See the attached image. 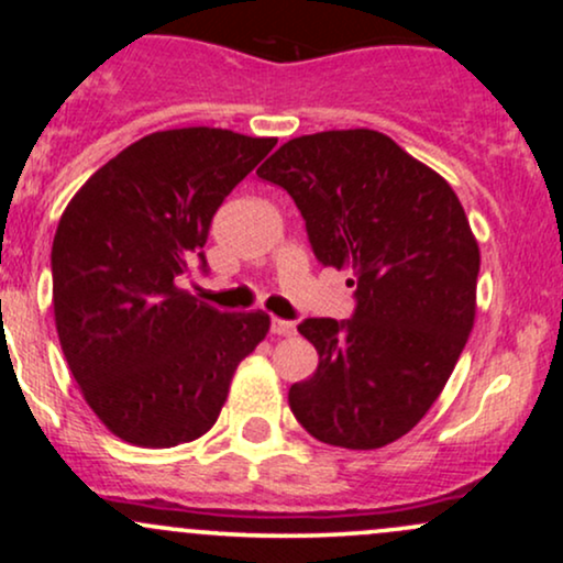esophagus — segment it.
<instances>
[{
  "label": "esophagus",
  "instance_id": "esophagus-1",
  "mask_svg": "<svg viewBox=\"0 0 563 563\" xmlns=\"http://www.w3.org/2000/svg\"><path fill=\"white\" fill-rule=\"evenodd\" d=\"M273 333L275 335H294L296 333V325L290 320H280V318H275L273 320Z\"/></svg>",
  "mask_w": 563,
  "mask_h": 563
}]
</instances>
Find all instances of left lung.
Returning <instances> with one entry per match:
<instances>
[{
  "mask_svg": "<svg viewBox=\"0 0 563 563\" xmlns=\"http://www.w3.org/2000/svg\"><path fill=\"white\" fill-rule=\"evenodd\" d=\"M299 206L320 264L352 269V320L309 318L320 354L288 405L314 439L376 450L405 437L448 384L476 314L479 243L455 190L373 129L288 140L260 166Z\"/></svg>",
  "mask_w": 563,
  "mask_h": 563,
  "instance_id": "left-lung-1",
  "label": "left lung"
}]
</instances>
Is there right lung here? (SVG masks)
Returning a JSON list of instances; mask_svg holds the SVG:
<instances>
[{
  "mask_svg": "<svg viewBox=\"0 0 563 563\" xmlns=\"http://www.w3.org/2000/svg\"><path fill=\"white\" fill-rule=\"evenodd\" d=\"M275 137L187 126L153 132L70 198L53 241V307L76 384L115 437L174 448L217 423L269 314L219 312L179 288L211 219Z\"/></svg>",
  "mask_w": 563,
  "mask_h": 563,
  "instance_id": "right-lung-1",
  "label": "right lung"
}]
</instances>
